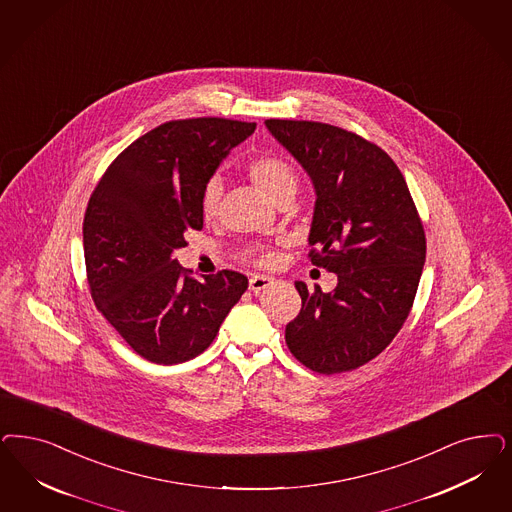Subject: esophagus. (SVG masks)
<instances>
[{"mask_svg":"<svg viewBox=\"0 0 512 512\" xmlns=\"http://www.w3.org/2000/svg\"><path fill=\"white\" fill-rule=\"evenodd\" d=\"M272 283H274V278H268V276H253V278H249V289L257 295V293H261L266 287H270Z\"/></svg>","mask_w":512,"mask_h":512,"instance_id":"obj_1","label":"esophagus"}]
</instances>
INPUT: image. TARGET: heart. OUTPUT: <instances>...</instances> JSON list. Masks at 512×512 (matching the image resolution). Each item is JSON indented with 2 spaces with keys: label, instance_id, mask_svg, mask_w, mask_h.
<instances>
[{
  "label": "heart",
  "instance_id": "1",
  "mask_svg": "<svg viewBox=\"0 0 512 512\" xmlns=\"http://www.w3.org/2000/svg\"><path fill=\"white\" fill-rule=\"evenodd\" d=\"M247 176L278 206L291 202L299 189V174L295 166L280 155H261L249 160ZM223 181L219 177H210L200 193V212L206 221H213L221 210ZM251 259L257 265L266 266L274 261V253L266 249H253Z\"/></svg>",
  "mask_w": 512,
  "mask_h": 512
}]
</instances>
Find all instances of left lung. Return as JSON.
<instances>
[{"label": "left lung", "mask_w": 512, "mask_h": 512, "mask_svg": "<svg viewBox=\"0 0 512 512\" xmlns=\"http://www.w3.org/2000/svg\"><path fill=\"white\" fill-rule=\"evenodd\" d=\"M265 124L314 183L308 257L338 278L331 293L295 283L302 308L285 327L287 348L319 374L353 371L384 352L410 314L425 263L422 219L378 145L333 124Z\"/></svg>", "instance_id": "obj_1"}]
</instances>
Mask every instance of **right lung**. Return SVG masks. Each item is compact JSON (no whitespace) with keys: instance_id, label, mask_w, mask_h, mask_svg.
Returning a JSON list of instances; mask_svg holds the SVG:
<instances>
[{"instance_id":"1","label":"right lung","mask_w":512,"mask_h":512,"mask_svg":"<svg viewBox=\"0 0 512 512\" xmlns=\"http://www.w3.org/2000/svg\"><path fill=\"white\" fill-rule=\"evenodd\" d=\"M255 123L170 121L130 143L90 196L83 247L90 295L143 359L177 365L204 352L247 289L234 270L198 282L174 259L202 230L200 193Z\"/></svg>"}]
</instances>
